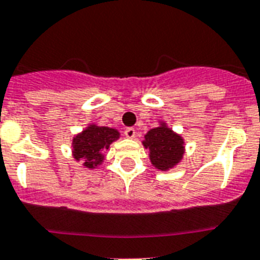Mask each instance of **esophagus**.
I'll use <instances>...</instances> for the list:
<instances>
[{
	"label": "esophagus",
	"mask_w": 260,
	"mask_h": 260,
	"mask_svg": "<svg viewBox=\"0 0 260 260\" xmlns=\"http://www.w3.org/2000/svg\"><path fill=\"white\" fill-rule=\"evenodd\" d=\"M124 136L127 137V138H134L136 137V128L127 127L124 130Z\"/></svg>",
	"instance_id": "esophagus-1"
}]
</instances>
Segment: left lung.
Here are the masks:
<instances>
[{
    "instance_id": "8db88e82",
    "label": "left lung",
    "mask_w": 260,
    "mask_h": 260,
    "mask_svg": "<svg viewBox=\"0 0 260 260\" xmlns=\"http://www.w3.org/2000/svg\"><path fill=\"white\" fill-rule=\"evenodd\" d=\"M143 146L150 150L151 164L159 170H168L177 165L184 154V141L166 127L165 123L147 133Z\"/></svg>"
}]
</instances>
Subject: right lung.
Returning <instances> with one entry per match:
<instances>
[{
	"mask_svg": "<svg viewBox=\"0 0 260 260\" xmlns=\"http://www.w3.org/2000/svg\"><path fill=\"white\" fill-rule=\"evenodd\" d=\"M119 138V133L115 128L95 126L91 124L83 133L74 138V157L76 159L82 158L84 166L95 168L103 161L105 155L102 151L107 150L109 146L115 140Z\"/></svg>",
	"mask_w": 260,
	"mask_h": 260,
	"instance_id": "1",
	"label": "right lung"
}]
</instances>
